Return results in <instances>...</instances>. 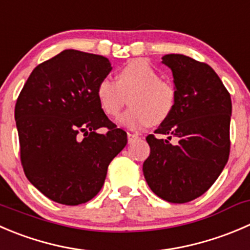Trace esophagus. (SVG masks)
Returning <instances> with one entry per match:
<instances>
[{"instance_id": "1", "label": "esophagus", "mask_w": 250, "mask_h": 250, "mask_svg": "<svg viewBox=\"0 0 250 250\" xmlns=\"http://www.w3.org/2000/svg\"><path fill=\"white\" fill-rule=\"evenodd\" d=\"M127 137H128V142L133 143L135 139H138V138H139V134H134V133H128Z\"/></svg>"}]
</instances>
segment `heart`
<instances>
[{
  "label": "heart",
  "instance_id": "obj_1",
  "mask_svg": "<svg viewBox=\"0 0 250 250\" xmlns=\"http://www.w3.org/2000/svg\"><path fill=\"white\" fill-rule=\"evenodd\" d=\"M96 99L101 110L117 117L129 95L130 107L118 118V123L130 129H142L167 120L176 105V89L162 81L159 72L144 60L129 61L120 69L117 81L101 79L96 85Z\"/></svg>",
  "mask_w": 250,
  "mask_h": 250
}]
</instances>
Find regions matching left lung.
I'll return each instance as SVG.
<instances>
[{
    "mask_svg": "<svg viewBox=\"0 0 250 250\" xmlns=\"http://www.w3.org/2000/svg\"><path fill=\"white\" fill-rule=\"evenodd\" d=\"M162 63L172 71L176 105L155 130L166 139L146 137L150 155L143 172L157 197L182 204L204 194L229 161L232 103L209 64L174 53Z\"/></svg>",
    "mask_w": 250,
    "mask_h": 250,
    "instance_id": "8db88e82",
    "label": "left lung"
}]
</instances>
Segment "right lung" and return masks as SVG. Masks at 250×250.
I'll list each match as a JSON object with an SVG mask.
<instances>
[{
  "mask_svg": "<svg viewBox=\"0 0 250 250\" xmlns=\"http://www.w3.org/2000/svg\"><path fill=\"white\" fill-rule=\"evenodd\" d=\"M108 58L64 50L34 68L14 110L24 173L45 197L63 205L93 199L127 133L101 110L96 85ZM105 127L106 133H98Z\"/></svg>",
  "mask_w": 250,
  "mask_h": 250,
  "instance_id": "right-lung-1",
  "label": "right lung"
}]
</instances>
